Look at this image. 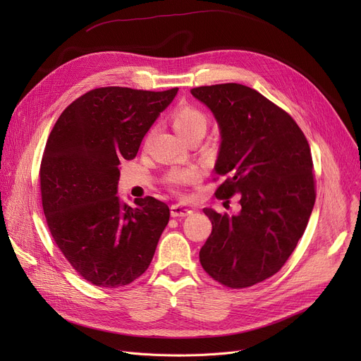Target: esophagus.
Returning <instances> with one entry per match:
<instances>
[{"mask_svg": "<svg viewBox=\"0 0 361 361\" xmlns=\"http://www.w3.org/2000/svg\"><path fill=\"white\" fill-rule=\"evenodd\" d=\"M192 214H193L192 207H188L185 204L176 203V204L171 206V216H174V218H177V216H188V215H192Z\"/></svg>", "mask_w": 361, "mask_h": 361, "instance_id": "34e87169", "label": "esophagus"}]
</instances>
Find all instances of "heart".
Listing matches in <instances>:
<instances>
[{
  "label": "heart",
  "mask_w": 361,
  "mask_h": 361,
  "mask_svg": "<svg viewBox=\"0 0 361 361\" xmlns=\"http://www.w3.org/2000/svg\"><path fill=\"white\" fill-rule=\"evenodd\" d=\"M173 127L178 135L188 140L193 137H203L207 128V118L204 112L192 105H180L173 112ZM200 178L197 168L174 169L168 176V181L173 185L193 184Z\"/></svg>",
  "instance_id": "1"
}]
</instances>
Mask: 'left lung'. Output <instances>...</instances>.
Wrapping results in <instances>:
<instances>
[{"mask_svg": "<svg viewBox=\"0 0 361 361\" xmlns=\"http://www.w3.org/2000/svg\"><path fill=\"white\" fill-rule=\"evenodd\" d=\"M192 94L219 127L214 169L225 181L215 195H238L241 206L231 215L204 207L212 233L200 263L226 287H252L283 267L306 230L316 199L310 147L288 114L252 87L225 83Z\"/></svg>", "mask_w": 361, "mask_h": 361, "instance_id": "8db88e82", "label": "left lung"}]
</instances>
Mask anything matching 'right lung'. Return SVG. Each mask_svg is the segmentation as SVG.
I'll return each instance as SVG.
<instances>
[{
    "instance_id": "1",
    "label": "right lung",
    "mask_w": 361,
    "mask_h": 361,
    "mask_svg": "<svg viewBox=\"0 0 361 361\" xmlns=\"http://www.w3.org/2000/svg\"><path fill=\"white\" fill-rule=\"evenodd\" d=\"M177 92L93 89L63 111L48 137L41 162L44 214L66 259L93 286H127L155 255L169 207L152 196L124 203L117 196L120 161L136 157Z\"/></svg>"
}]
</instances>
